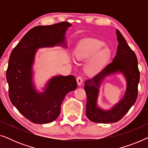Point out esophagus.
<instances>
[{"mask_svg": "<svg viewBox=\"0 0 148 148\" xmlns=\"http://www.w3.org/2000/svg\"><path fill=\"white\" fill-rule=\"evenodd\" d=\"M77 84L79 86H81V85L82 84V82H83V79L81 76H78L77 77Z\"/></svg>", "mask_w": 148, "mask_h": 148, "instance_id": "esophagus-1", "label": "esophagus"}]
</instances>
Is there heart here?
<instances>
[{
	"label": "heart",
	"instance_id": "1",
	"mask_svg": "<svg viewBox=\"0 0 148 148\" xmlns=\"http://www.w3.org/2000/svg\"><path fill=\"white\" fill-rule=\"evenodd\" d=\"M104 43L99 40L87 39L79 44L75 50V56L79 60L86 59L90 57L86 68L89 72H94L102 66L110 55L108 48L104 47Z\"/></svg>",
	"mask_w": 148,
	"mask_h": 148
}]
</instances>
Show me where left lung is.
<instances>
[{
	"label": "left lung",
	"mask_w": 148,
	"mask_h": 148,
	"mask_svg": "<svg viewBox=\"0 0 148 148\" xmlns=\"http://www.w3.org/2000/svg\"><path fill=\"white\" fill-rule=\"evenodd\" d=\"M116 36L119 45L112 62L92 78L85 81L84 89L87 95L86 116L94 123H110L120 121L135 104L138 96L140 73L137 56L118 29ZM117 71L122 72L127 79V88L125 97L112 109L102 111L96 105L99 83L106 75Z\"/></svg>",
	"instance_id": "8db88e82"
}]
</instances>
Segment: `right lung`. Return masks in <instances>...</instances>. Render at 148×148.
<instances>
[{
  "mask_svg": "<svg viewBox=\"0 0 148 148\" xmlns=\"http://www.w3.org/2000/svg\"><path fill=\"white\" fill-rule=\"evenodd\" d=\"M71 25L62 21L39 25L29 30L12 50L7 70L9 96L13 106L31 122L49 123L59 116L66 94L77 87L74 76L54 77L45 92L38 94L32 83L31 66L36 50L62 43L66 30Z\"/></svg>",
  "mask_w": 148,
  "mask_h": 148,
  "instance_id": "obj_1",
  "label": "right lung"
}]
</instances>
